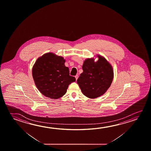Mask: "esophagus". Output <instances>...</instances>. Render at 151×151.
Listing matches in <instances>:
<instances>
[{
	"label": "esophagus",
	"instance_id": "1",
	"mask_svg": "<svg viewBox=\"0 0 151 151\" xmlns=\"http://www.w3.org/2000/svg\"><path fill=\"white\" fill-rule=\"evenodd\" d=\"M75 78H76V80H77V79H78V75H76V76H75Z\"/></svg>",
	"mask_w": 151,
	"mask_h": 151
}]
</instances>
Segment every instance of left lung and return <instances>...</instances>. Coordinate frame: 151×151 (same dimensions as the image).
I'll use <instances>...</instances> for the list:
<instances>
[{
	"label": "left lung",
	"instance_id": "left-lung-1",
	"mask_svg": "<svg viewBox=\"0 0 151 151\" xmlns=\"http://www.w3.org/2000/svg\"><path fill=\"white\" fill-rule=\"evenodd\" d=\"M83 72L77 81L82 93L90 99L101 96L111 86L114 76L111 66L104 58L99 56L93 59L85 60L82 66Z\"/></svg>",
	"mask_w": 151,
	"mask_h": 151
}]
</instances>
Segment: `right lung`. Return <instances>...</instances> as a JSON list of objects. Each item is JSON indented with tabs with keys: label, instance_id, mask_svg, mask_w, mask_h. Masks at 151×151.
Listing matches in <instances>:
<instances>
[{
	"label": "right lung",
	"instance_id": "add662e5",
	"mask_svg": "<svg viewBox=\"0 0 151 151\" xmlns=\"http://www.w3.org/2000/svg\"><path fill=\"white\" fill-rule=\"evenodd\" d=\"M63 57L52 53L37 59L32 68V77L37 88L45 96L58 99L66 94L69 84L76 81L69 75Z\"/></svg>",
	"mask_w": 151,
	"mask_h": 151
}]
</instances>
